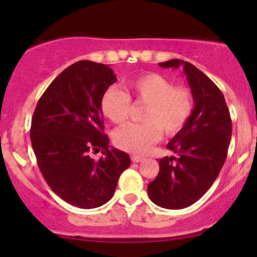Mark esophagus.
<instances>
[{"instance_id":"34e87169","label":"esophagus","mask_w":257,"mask_h":257,"mask_svg":"<svg viewBox=\"0 0 257 257\" xmlns=\"http://www.w3.org/2000/svg\"><path fill=\"white\" fill-rule=\"evenodd\" d=\"M132 161L134 163H139V162L144 161V157H140V156H132Z\"/></svg>"}]
</instances>
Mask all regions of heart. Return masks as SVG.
Returning a JSON list of instances; mask_svg holds the SVG:
<instances>
[{
    "instance_id": "obj_1",
    "label": "heart",
    "mask_w": 257,
    "mask_h": 257,
    "mask_svg": "<svg viewBox=\"0 0 257 257\" xmlns=\"http://www.w3.org/2000/svg\"><path fill=\"white\" fill-rule=\"evenodd\" d=\"M129 94L117 87L106 88L100 99V110L111 122L119 124L128 118L131 99L147 104L144 123H129L114 133V145L133 155H145L162 138L174 137L192 117L194 96L185 85H174L166 76L145 72L126 82Z\"/></svg>"
}]
</instances>
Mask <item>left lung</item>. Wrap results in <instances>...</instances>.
I'll return each mask as SVG.
<instances>
[{"label": "left lung", "mask_w": 257, "mask_h": 257, "mask_svg": "<svg viewBox=\"0 0 257 257\" xmlns=\"http://www.w3.org/2000/svg\"><path fill=\"white\" fill-rule=\"evenodd\" d=\"M180 65L193 93L194 110L167 146L176 156L159 159L157 178L147 186L150 199L166 209L187 208L210 188L225 163L232 135L223 94L208 76L180 59L159 63L175 69Z\"/></svg>", "instance_id": "8db88e82"}]
</instances>
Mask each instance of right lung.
Listing matches in <instances>:
<instances>
[{
  "mask_svg": "<svg viewBox=\"0 0 257 257\" xmlns=\"http://www.w3.org/2000/svg\"><path fill=\"white\" fill-rule=\"evenodd\" d=\"M117 81L107 65L81 60L65 69L38 100L30 138L38 168L54 193L82 209L98 208L113 196L131 166L125 152L108 146L100 99ZM104 155L99 161L91 151Z\"/></svg>",
  "mask_w": 257,
  "mask_h": 257,
  "instance_id": "obj_1",
  "label": "right lung"
}]
</instances>
